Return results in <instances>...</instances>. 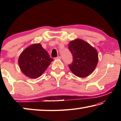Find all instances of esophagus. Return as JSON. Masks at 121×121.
Returning <instances> with one entry per match:
<instances>
[{
    "instance_id": "obj_1",
    "label": "esophagus",
    "mask_w": 121,
    "mask_h": 121,
    "mask_svg": "<svg viewBox=\"0 0 121 121\" xmlns=\"http://www.w3.org/2000/svg\"><path fill=\"white\" fill-rule=\"evenodd\" d=\"M56 59H59V60H61V58L60 56H57Z\"/></svg>"
}]
</instances>
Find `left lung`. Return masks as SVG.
<instances>
[{
    "mask_svg": "<svg viewBox=\"0 0 121 121\" xmlns=\"http://www.w3.org/2000/svg\"><path fill=\"white\" fill-rule=\"evenodd\" d=\"M68 48L73 56V62L68 65L73 74L79 77H85L91 74L98 63L97 50L81 39L71 41Z\"/></svg>",
    "mask_w": 121,
    "mask_h": 121,
    "instance_id": "8db88e82",
    "label": "left lung"
}]
</instances>
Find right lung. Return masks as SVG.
I'll return each instance as SVG.
<instances>
[{
	"instance_id": "add662e5",
	"label": "right lung",
	"mask_w": 121,
	"mask_h": 121,
	"mask_svg": "<svg viewBox=\"0 0 121 121\" xmlns=\"http://www.w3.org/2000/svg\"><path fill=\"white\" fill-rule=\"evenodd\" d=\"M53 60L40 44H35L21 53L18 62L20 69L26 76L35 79L44 73Z\"/></svg>"
}]
</instances>
